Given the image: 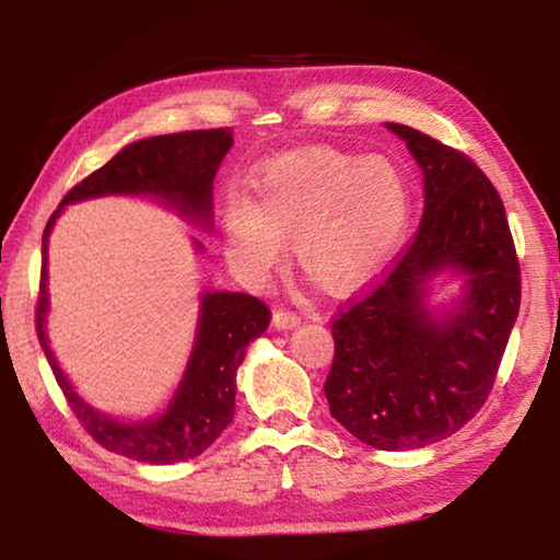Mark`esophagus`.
Masks as SVG:
<instances>
[{"instance_id":"esophagus-1","label":"esophagus","mask_w":560,"mask_h":560,"mask_svg":"<svg viewBox=\"0 0 560 560\" xmlns=\"http://www.w3.org/2000/svg\"><path fill=\"white\" fill-rule=\"evenodd\" d=\"M299 324H301V316L296 314V311L283 308V306L273 311V326H277V328L287 330V328H293V326H299Z\"/></svg>"}]
</instances>
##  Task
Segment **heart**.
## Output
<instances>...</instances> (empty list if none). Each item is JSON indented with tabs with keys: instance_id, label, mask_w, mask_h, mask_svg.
Instances as JSON below:
<instances>
[{
	"instance_id": "1",
	"label": "heart",
	"mask_w": 560,
	"mask_h": 560,
	"mask_svg": "<svg viewBox=\"0 0 560 560\" xmlns=\"http://www.w3.org/2000/svg\"><path fill=\"white\" fill-rule=\"evenodd\" d=\"M412 189L400 165L314 145L273 158L254 175L249 197L222 210L230 257L252 277L281 261L291 242L301 271L326 291L377 277L405 240Z\"/></svg>"
}]
</instances>
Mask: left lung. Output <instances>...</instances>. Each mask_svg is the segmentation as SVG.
Wrapping results in <instances>:
<instances>
[{
    "label": "left lung",
    "instance_id": "8db88e82",
    "mask_svg": "<svg viewBox=\"0 0 560 560\" xmlns=\"http://www.w3.org/2000/svg\"><path fill=\"white\" fill-rule=\"evenodd\" d=\"M424 175L422 222L371 287L330 324V415L360 442L400 452L462 430L494 387L521 306V269L504 202L489 177L454 150L400 122ZM470 273L458 314L432 319L421 283L440 268Z\"/></svg>",
    "mask_w": 560,
    "mask_h": 560
}]
</instances>
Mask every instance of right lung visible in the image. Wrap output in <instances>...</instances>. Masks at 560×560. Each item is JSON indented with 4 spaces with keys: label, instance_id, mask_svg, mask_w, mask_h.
<instances>
[{
    "label": "right lung",
    "instance_id": "add662e5",
    "mask_svg": "<svg viewBox=\"0 0 560 560\" xmlns=\"http://www.w3.org/2000/svg\"><path fill=\"white\" fill-rule=\"evenodd\" d=\"M232 148V132L226 128L185 130L138 140L108 160L106 165L73 185L46 222L42 240V281L36 299V336L56 383L63 390L75 420L103 450L148 464H173L202 454L220 438L234 417L236 368L244 360L249 340L269 328L271 311L249 293L217 291L202 296L197 343L189 358L183 383L158 420L116 422L98 415L71 390L69 381L56 365L44 334L46 299V236L63 205L89 200L101 195H160L185 217L210 220L212 179L222 158Z\"/></svg>",
    "mask_w": 560,
    "mask_h": 560
}]
</instances>
